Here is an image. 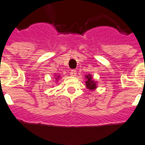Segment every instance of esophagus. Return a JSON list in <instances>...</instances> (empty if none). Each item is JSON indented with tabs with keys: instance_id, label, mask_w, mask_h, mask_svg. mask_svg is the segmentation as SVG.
I'll return each mask as SVG.
<instances>
[{
	"instance_id": "obj_1",
	"label": "esophagus",
	"mask_w": 145,
	"mask_h": 145,
	"mask_svg": "<svg viewBox=\"0 0 145 145\" xmlns=\"http://www.w3.org/2000/svg\"><path fill=\"white\" fill-rule=\"evenodd\" d=\"M70 74H71V76H75V75H76V70H71V71Z\"/></svg>"
}]
</instances>
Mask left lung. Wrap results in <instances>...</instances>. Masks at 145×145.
<instances>
[{"label":"left lung","instance_id":"8db88e82","mask_svg":"<svg viewBox=\"0 0 145 145\" xmlns=\"http://www.w3.org/2000/svg\"><path fill=\"white\" fill-rule=\"evenodd\" d=\"M87 81L86 82V86L87 88H89V89H94L96 88V84L94 81L92 80V78H91V75L89 74L86 76Z\"/></svg>","mask_w":145,"mask_h":145}]
</instances>
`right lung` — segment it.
<instances>
[{
	"mask_svg": "<svg viewBox=\"0 0 145 145\" xmlns=\"http://www.w3.org/2000/svg\"><path fill=\"white\" fill-rule=\"evenodd\" d=\"M58 77H59V76H57V78H58Z\"/></svg>",
	"mask_w": 145,
	"mask_h": 145,
	"instance_id": "right-lung-1",
	"label": "right lung"
}]
</instances>
